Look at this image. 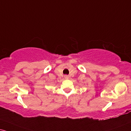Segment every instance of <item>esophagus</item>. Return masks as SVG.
Instances as JSON below:
<instances>
[{"mask_svg":"<svg viewBox=\"0 0 131 131\" xmlns=\"http://www.w3.org/2000/svg\"><path fill=\"white\" fill-rule=\"evenodd\" d=\"M68 75H64V78H65V79H68Z\"/></svg>","mask_w":131,"mask_h":131,"instance_id":"1","label":"esophagus"}]
</instances>
